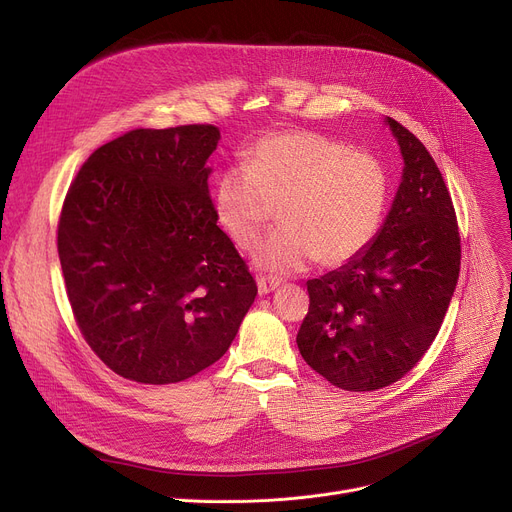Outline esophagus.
Listing matches in <instances>:
<instances>
[{
  "label": "esophagus",
  "mask_w": 512,
  "mask_h": 512,
  "mask_svg": "<svg viewBox=\"0 0 512 512\" xmlns=\"http://www.w3.org/2000/svg\"><path fill=\"white\" fill-rule=\"evenodd\" d=\"M278 286H280V280H278V278H265V276L257 278V290H259L261 297H265V294L274 292Z\"/></svg>",
  "instance_id": "obj_1"
}]
</instances>
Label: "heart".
<instances>
[{"instance_id": "b5f03b06", "label": "heart", "mask_w": 512, "mask_h": 512, "mask_svg": "<svg viewBox=\"0 0 512 512\" xmlns=\"http://www.w3.org/2000/svg\"><path fill=\"white\" fill-rule=\"evenodd\" d=\"M390 182L384 161L313 130L263 137L247 170L226 172L213 188V213L234 247L249 251L280 207V228L253 253L259 270L290 276L317 259L342 265L380 232Z\"/></svg>"}]
</instances>
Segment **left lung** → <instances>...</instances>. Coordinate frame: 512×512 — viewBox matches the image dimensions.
<instances>
[{
	"label": "left lung",
	"mask_w": 512,
	"mask_h": 512,
	"mask_svg": "<svg viewBox=\"0 0 512 512\" xmlns=\"http://www.w3.org/2000/svg\"><path fill=\"white\" fill-rule=\"evenodd\" d=\"M405 166L371 245L307 282L297 334L303 359L336 388L380 390L432 346L461 270V238L436 161L405 126L384 118Z\"/></svg>",
	"instance_id": "obj_1"
}]
</instances>
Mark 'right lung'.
<instances>
[{"label":"right lung","instance_id":"1","mask_svg":"<svg viewBox=\"0 0 512 512\" xmlns=\"http://www.w3.org/2000/svg\"><path fill=\"white\" fill-rule=\"evenodd\" d=\"M218 141L209 124L130 130L66 195L58 253L76 324L126 380L176 384L213 365L257 297L209 197Z\"/></svg>","mask_w":512,"mask_h":512}]
</instances>
